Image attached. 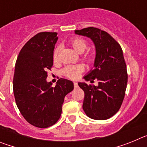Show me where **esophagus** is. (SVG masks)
I'll list each match as a JSON object with an SVG mask.
<instances>
[{
	"instance_id": "34e87169",
	"label": "esophagus",
	"mask_w": 147,
	"mask_h": 147,
	"mask_svg": "<svg viewBox=\"0 0 147 147\" xmlns=\"http://www.w3.org/2000/svg\"><path fill=\"white\" fill-rule=\"evenodd\" d=\"M74 88H78V84H77V82H74Z\"/></svg>"
}]
</instances>
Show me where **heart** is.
I'll return each instance as SVG.
<instances>
[{
	"label": "heart",
	"instance_id": "obj_1",
	"mask_svg": "<svg viewBox=\"0 0 147 147\" xmlns=\"http://www.w3.org/2000/svg\"><path fill=\"white\" fill-rule=\"evenodd\" d=\"M71 45H72L73 48L78 53L82 54L87 49V42L85 40L82 38H76L73 39L71 42ZM58 53H59V49H57L54 51V56H53V59L54 61H57L58 59ZM88 59L89 60H91L93 59L92 56H88ZM84 71V66L82 65H68L65 67L62 71L63 74L65 76L71 79H76V78L79 77L80 75L81 74V73Z\"/></svg>",
	"mask_w": 147,
	"mask_h": 147
}]
</instances>
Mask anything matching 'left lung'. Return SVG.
I'll return each mask as SVG.
<instances>
[{
	"instance_id": "left-lung-1",
	"label": "left lung",
	"mask_w": 147,
	"mask_h": 147,
	"mask_svg": "<svg viewBox=\"0 0 147 147\" xmlns=\"http://www.w3.org/2000/svg\"><path fill=\"white\" fill-rule=\"evenodd\" d=\"M75 34L91 39L96 48L94 69L84 76L98 85H78L85 92L82 108L88 117L106 120L120 109L127 85V66L120 45L107 32L94 27L75 30Z\"/></svg>"
}]
</instances>
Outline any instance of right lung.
<instances>
[{
	"instance_id": "right-lung-1",
	"label": "right lung",
	"mask_w": 147,
	"mask_h": 147,
	"mask_svg": "<svg viewBox=\"0 0 147 147\" xmlns=\"http://www.w3.org/2000/svg\"><path fill=\"white\" fill-rule=\"evenodd\" d=\"M57 32H40L20 50L15 63L13 91L20 113L39 128L57 122L65 96L74 89V83L59 79L55 87L46 81L47 71L53 65V55L58 40Z\"/></svg>"
}]
</instances>
